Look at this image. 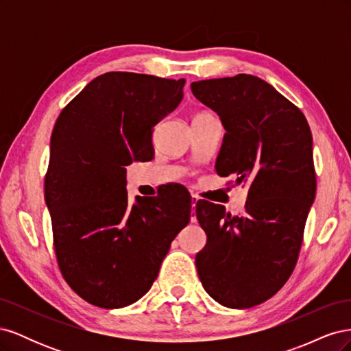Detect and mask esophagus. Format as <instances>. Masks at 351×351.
<instances>
[{
    "mask_svg": "<svg viewBox=\"0 0 351 351\" xmlns=\"http://www.w3.org/2000/svg\"><path fill=\"white\" fill-rule=\"evenodd\" d=\"M197 202H199V197H197L196 195H193V196H192V206H196Z\"/></svg>",
    "mask_w": 351,
    "mask_h": 351,
    "instance_id": "esophagus-1",
    "label": "esophagus"
}]
</instances>
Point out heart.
Wrapping results in <instances>:
<instances>
[{
    "instance_id": "obj_1",
    "label": "heart",
    "mask_w": 351,
    "mask_h": 351,
    "mask_svg": "<svg viewBox=\"0 0 351 351\" xmlns=\"http://www.w3.org/2000/svg\"><path fill=\"white\" fill-rule=\"evenodd\" d=\"M202 114H208V112H200V114H197V115H202Z\"/></svg>"
}]
</instances>
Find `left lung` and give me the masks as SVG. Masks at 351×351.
Returning a JSON list of instances; mask_svg holds the SVG:
<instances>
[{
  "label": "left lung",
  "instance_id": "obj_1",
  "mask_svg": "<svg viewBox=\"0 0 351 351\" xmlns=\"http://www.w3.org/2000/svg\"><path fill=\"white\" fill-rule=\"evenodd\" d=\"M195 97L226 129L218 176L250 183L244 212L200 200L206 244L196 254L199 280L219 304L247 309L290 278L316 192L312 133L303 112L269 83L237 74L193 82Z\"/></svg>",
  "mask_w": 351,
  "mask_h": 351
}]
</instances>
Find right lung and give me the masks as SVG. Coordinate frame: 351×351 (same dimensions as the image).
<instances>
[{"mask_svg": "<svg viewBox=\"0 0 351 351\" xmlns=\"http://www.w3.org/2000/svg\"><path fill=\"white\" fill-rule=\"evenodd\" d=\"M184 83L110 71L58 115L45 202L62 277L93 306L119 309L139 300L189 224L187 195L137 196L129 206L124 168L154 158V127L182 102Z\"/></svg>", "mask_w": 351, "mask_h": 351, "instance_id": "1", "label": "right lung"}]
</instances>
